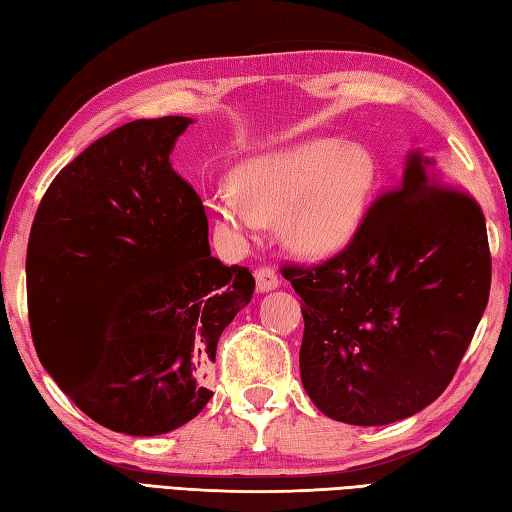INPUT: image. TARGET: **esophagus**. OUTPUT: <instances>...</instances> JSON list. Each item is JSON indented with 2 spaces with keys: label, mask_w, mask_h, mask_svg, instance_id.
<instances>
[{
  "label": "esophagus",
  "mask_w": 512,
  "mask_h": 512,
  "mask_svg": "<svg viewBox=\"0 0 512 512\" xmlns=\"http://www.w3.org/2000/svg\"><path fill=\"white\" fill-rule=\"evenodd\" d=\"M255 284H257L259 292L275 290L279 286V277L270 266H262V268L255 270Z\"/></svg>",
  "instance_id": "obj_1"
}]
</instances>
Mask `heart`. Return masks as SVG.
<instances>
[{"instance_id": "obj_1", "label": "heart", "mask_w": 512, "mask_h": 512, "mask_svg": "<svg viewBox=\"0 0 512 512\" xmlns=\"http://www.w3.org/2000/svg\"><path fill=\"white\" fill-rule=\"evenodd\" d=\"M374 180L376 160L365 145L319 138L244 162L233 173L235 193L215 195L209 211L235 242L281 220L290 248L325 257L356 233Z\"/></svg>"}]
</instances>
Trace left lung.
Instances as JSON below:
<instances>
[{
  "mask_svg": "<svg viewBox=\"0 0 512 512\" xmlns=\"http://www.w3.org/2000/svg\"><path fill=\"white\" fill-rule=\"evenodd\" d=\"M306 321L301 383L325 416L389 424L436 400L491 292L484 213L411 151L400 187L369 206L352 242L319 266L281 268Z\"/></svg>",
  "mask_w": 512,
  "mask_h": 512,
  "instance_id": "left-lung-1",
  "label": "left lung"
}]
</instances>
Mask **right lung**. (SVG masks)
Returning a JSON list of instances; mask_svg holds the SVG:
<instances>
[{
	"label": "right lung",
	"instance_id": "obj_1",
	"mask_svg": "<svg viewBox=\"0 0 512 512\" xmlns=\"http://www.w3.org/2000/svg\"><path fill=\"white\" fill-rule=\"evenodd\" d=\"M191 123L140 118L94 140L52 180L30 231L39 361L83 413L127 436L198 416L217 341L255 290L248 268L211 255L200 195L171 167Z\"/></svg>",
	"mask_w": 512,
	"mask_h": 512
}]
</instances>
